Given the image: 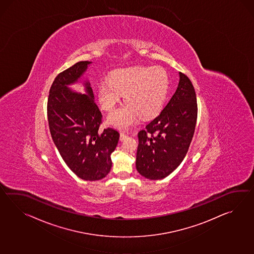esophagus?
Returning a JSON list of instances; mask_svg holds the SVG:
<instances>
[{
    "mask_svg": "<svg viewBox=\"0 0 254 254\" xmlns=\"http://www.w3.org/2000/svg\"><path fill=\"white\" fill-rule=\"evenodd\" d=\"M127 136V135L125 133L124 131L120 132V140H124Z\"/></svg>",
    "mask_w": 254,
    "mask_h": 254,
    "instance_id": "34e87169",
    "label": "esophagus"
}]
</instances>
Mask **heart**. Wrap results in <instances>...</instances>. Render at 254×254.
Returning a JSON list of instances; mask_svg holds the SVG:
<instances>
[{
    "label": "heart",
    "mask_w": 254,
    "mask_h": 254,
    "mask_svg": "<svg viewBox=\"0 0 254 254\" xmlns=\"http://www.w3.org/2000/svg\"><path fill=\"white\" fill-rule=\"evenodd\" d=\"M109 79L98 86V99L105 110H111L124 96L127 105L108 116V122L120 128L135 124L139 117L147 119L156 116L163 106L169 89V75L160 66L119 70Z\"/></svg>",
    "instance_id": "1"
}]
</instances>
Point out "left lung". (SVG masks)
<instances>
[{"label": "left lung", "instance_id": "left-lung-1", "mask_svg": "<svg viewBox=\"0 0 254 254\" xmlns=\"http://www.w3.org/2000/svg\"><path fill=\"white\" fill-rule=\"evenodd\" d=\"M195 89L186 74L158 117L138 132L135 168L149 180H161L175 170L185 158L197 122Z\"/></svg>", "mask_w": 254, "mask_h": 254}]
</instances>
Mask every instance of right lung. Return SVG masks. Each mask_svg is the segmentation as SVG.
I'll list each match as a JSON object with an SVG mask.
<instances>
[{
	"label": "right lung",
	"instance_id": "right-lung-1",
	"mask_svg": "<svg viewBox=\"0 0 254 254\" xmlns=\"http://www.w3.org/2000/svg\"><path fill=\"white\" fill-rule=\"evenodd\" d=\"M90 64L76 63L57 75L49 92L47 118L52 138L68 168L80 179L93 181L109 173L119 133L112 127L99 129L102 114L89 82L85 83L86 95L67 87L77 82Z\"/></svg>",
	"mask_w": 254,
	"mask_h": 254
}]
</instances>
